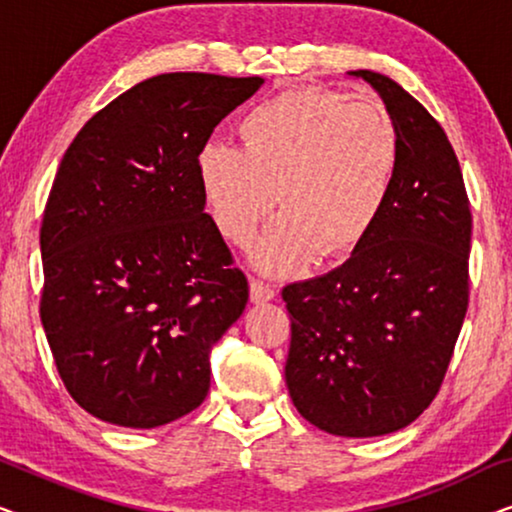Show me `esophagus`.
Masks as SVG:
<instances>
[{"mask_svg":"<svg viewBox=\"0 0 512 512\" xmlns=\"http://www.w3.org/2000/svg\"><path fill=\"white\" fill-rule=\"evenodd\" d=\"M249 293H251V303H256V305L268 303V300H275V296H277V291L272 289L270 284L261 282V279H251Z\"/></svg>","mask_w":512,"mask_h":512,"instance_id":"obj_1","label":"esophagus"}]
</instances>
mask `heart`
Wrapping results in <instances>:
<instances>
[{
	"label": "heart",
	"instance_id": "1",
	"mask_svg": "<svg viewBox=\"0 0 512 512\" xmlns=\"http://www.w3.org/2000/svg\"><path fill=\"white\" fill-rule=\"evenodd\" d=\"M242 149L209 142L198 153L207 209L228 242L244 247L275 207L251 263L286 277L317 254L342 261L359 251L394 193L401 139L375 97L349 100L298 88L258 104L237 125Z\"/></svg>",
	"mask_w": 512,
	"mask_h": 512
}]
</instances>
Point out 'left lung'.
Instances as JSON below:
<instances>
[{"instance_id": "obj_1", "label": "left lung", "mask_w": 512, "mask_h": 512, "mask_svg": "<svg viewBox=\"0 0 512 512\" xmlns=\"http://www.w3.org/2000/svg\"><path fill=\"white\" fill-rule=\"evenodd\" d=\"M394 116L401 165L366 244L328 275L282 291L286 387L317 429L394 433L422 415L450 366L468 307L471 205L440 123L389 76L356 69Z\"/></svg>"}]
</instances>
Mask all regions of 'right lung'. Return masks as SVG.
<instances>
[{
  "mask_svg": "<svg viewBox=\"0 0 512 512\" xmlns=\"http://www.w3.org/2000/svg\"><path fill=\"white\" fill-rule=\"evenodd\" d=\"M261 76L172 72L90 118L41 223V324L69 396L102 422L156 429L209 391V354L249 284L205 214L198 153Z\"/></svg>",
  "mask_w": 512,
  "mask_h": 512,
  "instance_id": "add662e5",
  "label": "right lung"
}]
</instances>
